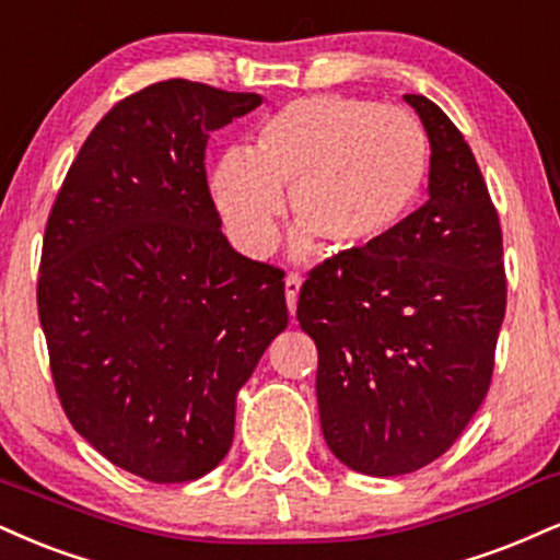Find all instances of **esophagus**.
<instances>
[{
  "label": "esophagus",
  "mask_w": 560,
  "mask_h": 560,
  "mask_svg": "<svg viewBox=\"0 0 560 560\" xmlns=\"http://www.w3.org/2000/svg\"><path fill=\"white\" fill-rule=\"evenodd\" d=\"M300 287H302V279L298 273H289L284 279V289H287V307L289 313L294 315V310H298V298H300Z\"/></svg>",
  "instance_id": "obj_1"
}]
</instances>
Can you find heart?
<instances>
[{
	"mask_svg": "<svg viewBox=\"0 0 560 560\" xmlns=\"http://www.w3.org/2000/svg\"><path fill=\"white\" fill-rule=\"evenodd\" d=\"M428 172V135L412 114L318 93L268 117L250 151L221 153L208 185L229 240L253 258L273 247L289 190L292 250L305 258L318 240L347 255L386 242L420 203Z\"/></svg>",
	"mask_w": 560,
	"mask_h": 560,
	"instance_id": "heart-1",
	"label": "heart"
}]
</instances>
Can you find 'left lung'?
Masks as SVG:
<instances>
[{
    "instance_id": "8db88e82",
    "label": "left lung",
    "mask_w": 560,
    "mask_h": 560,
    "mask_svg": "<svg viewBox=\"0 0 560 560\" xmlns=\"http://www.w3.org/2000/svg\"><path fill=\"white\" fill-rule=\"evenodd\" d=\"M404 101L428 132L425 206L373 250L313 268L298 302L323 438L373 477L446 454L488 394L506 313L501 224L472 148L433 101Z\"/></svg>"
}]
</instances>
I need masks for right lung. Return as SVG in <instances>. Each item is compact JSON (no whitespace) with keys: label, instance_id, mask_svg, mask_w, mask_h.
<instances>
[{"label":"right lung","instance_id":"1","mask_svg":"<svg viewBox=\"0 0 560 560\" xmlns=\"http://www.w3.org/2000/svg\"><path fill=\"white\" fill-rule=\"evenodd\" d=\"M260 104L179 78L119 101L46 224L38 315L59 401L143 480L219 467L240 388L289 323L284 273L229 245L203 164L208 135Z\"/></svg>","mask_w":560,"mask_h":560}]
</instances>
